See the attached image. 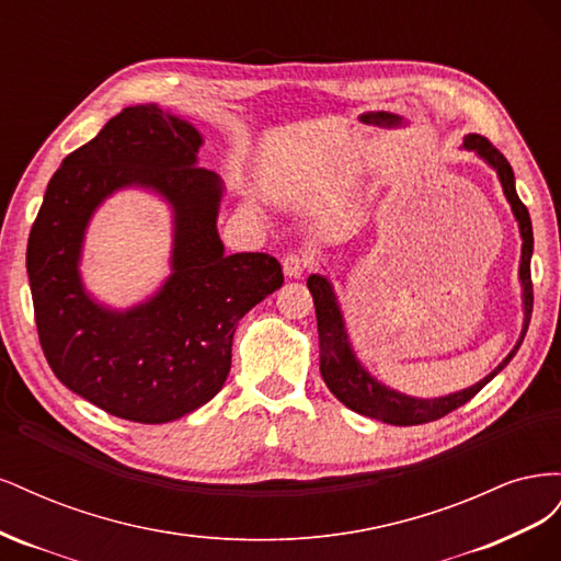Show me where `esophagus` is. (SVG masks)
Listing matches in <instances>:
<instances>
[{
	"label": "esophagus",
	"instance_id": "34e87169",
	"mask_svg": "<svg viewBox=\"0 0 561 561\" xmlns=\"http://www.w3.org/2000/svg\"><path fill=\"white\" fill-rule=\"evenodd\" d=\"M313 266V257L307 250H297L283 257V271L287 278H301Z\"/></svg>",
	"mask_w": 561,
	"mask_h": 561
}]
</instances>
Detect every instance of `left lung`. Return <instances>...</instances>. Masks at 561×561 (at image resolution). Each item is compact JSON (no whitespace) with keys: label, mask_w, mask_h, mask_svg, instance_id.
<instances>
[{"label":"left lung","mask_w":561,"mask_h":561,"mask_svg":"<svg viewBox=\"0 0 561 561\" xmlns=\"http://www.w3.org/2000/svg\"><path fill=\"white\" fill-rule=\"evenodd\" d=\"M466 149H474L478 154L489 161V165L496 168L499 180L503 184V192L511 201L513 213L519 222L522 231V264H519V280L524 287V330L517 346L513 353L491 371L489 377H484L480 383H474L466 390H458L454 396L445 398H433V400H416L410 396L396 393L379 381L371 379L367 371L360 367V363L355 360V355L348 346L346 330H344V320L342 311L336 307V299L330 283L322 276H309L307 285L313 295L316 304V320H318V339H320V375L322 381L328 383V388L334 393L339 402H344L348 410L358 412L363 416L377 419L383 423H390V426H419V423H428L447 416L449 412L458 410V407L472 400L480 390L494 379L499 371L511 363L517 348L522 346V339L529 330V320H531V309H534V283H531V252H534V231H531V217L529 210H526L524 203L519 201L515 192V175L513 168L507 163V159L501 154V151L491 145L484 135L470 133L466 142Z\"/></svg>","instance_id":"1"}]
</instances>
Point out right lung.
Instances as JSON below:
<instances>
[{
    "label": "right lung",
    "instance_id": "add662e5",
    "mask_svg": "<svg viewBox=\"0 0 561 561\" xmlns=\"http://www.w3.org/2000/svg\"><path fill=\"white\" fill-rule=\"evenodd\" d=\"M198 130L157 105L126 107L50 178L27 239L39 344L54 375L83 400L135 423H168L219 393L239 320L283 285L266 252L225 254L222 184L196 165ZM140 183L176 210L174 276L149 302L118 314L82 293L80 239L112 191Z\"/></svg>",
    "mask_w": 561,
    "mask_h": 561
}]
</instances>
